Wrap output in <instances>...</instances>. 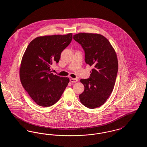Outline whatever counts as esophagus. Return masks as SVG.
Wrapping results in <instances>:
<instances>
[{
    "mask_svg": "<svg viewBox=\"0 0 147 147\" xmlns=\"http://www.w3.org/2000/svg\"><path fill=\"white\" fill-rule=\"evenodd\" d=\"M70 82L71 83H77L78 82V79H74V78H70Z\"/></svg>",
    "mask_w": 147,
    "mask_h": 147,
    "instance_id": "34e87169",
    "label": "esophagus"
}]
</instances>
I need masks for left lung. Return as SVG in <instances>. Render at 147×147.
<instances>
[{"label":"left lung","instance_id":"1","mask_svg":"<svg viewBox=\"0 0 147 147\" xmlns=\"http://www.w3.org/2000/svg\"><path fill=\"white\" fill-rule=\"evenodd\" d=\"M85 51V61L92 66L90 77L82 79L84 90L79 95L81 103L89 109L103 105L113 91L118 71L116 53L109 40L102 35L79 33L73 36Z\"/></svg>","mask_w":147,"mask_h":147}]
</instances>
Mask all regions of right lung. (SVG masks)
Returning <instances> with one entry per match:
<instances>
[{
	"instance_id": "obj_1",
	"label": "right lung",
	"mask_w": 147,
	"mask_h": 147,
	"mask_svg": "<svg viewBox=\"0 0 147 147\" xmlns=\"http://www.w3.org/2000/svg\"><path fill=\"white\" fill-rule=\"evenodd\" d=\"M72 36L69 33L37 37L29 43L22 56L19 71L21 84L39 106L49 107L56 104L69 82L67 77L54 75L51 67L59 62Z\"/></svg>"
}]
</instances>
